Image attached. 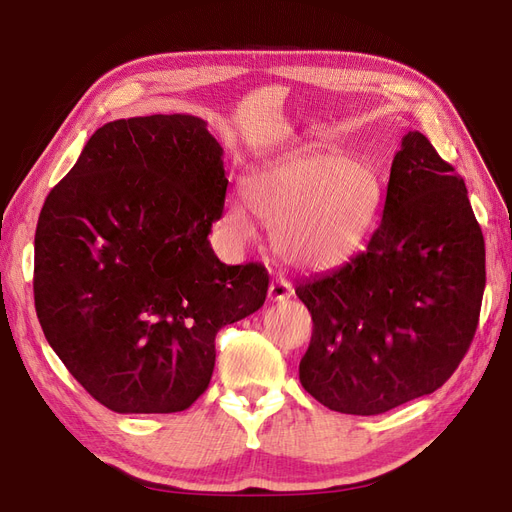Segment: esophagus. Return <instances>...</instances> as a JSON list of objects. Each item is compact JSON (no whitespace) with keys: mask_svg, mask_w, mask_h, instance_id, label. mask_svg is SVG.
I'll use <instances>...</instances> for the list:
<instances>
[{"mask_svg":"<svg viewBox=\"0 0 512 512\" xmlns=\"http://www.w3.org/2000/svg\"><path fill=\"white\" fill-rule=\"evenodd\" d=\"M292 297V286L286 279H273V284L268 288V299L270 301H286Z\"/></svg>","mask_w":512,"mask_h":512,"instance_id":"1","label":"esophagus"}]
</instances>
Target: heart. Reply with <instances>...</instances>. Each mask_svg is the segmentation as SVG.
Returning <instances> with one entry per match:
<instances>
[{
  "label": "heart",
  "instance_id": "b5f03b06",
  "mask_svg": "<svg viewBox=\"0 0 512 512\" xmlns=\"http://www.w3.org/2000/svg\"><path fill=\"white\" fill-rule=\"evenodd\" d=\"M244 200L270 228L275 253L286 264L328 270L352 259L378 217L383 182L376 167L339 151H303L250 173ZM242 202L224 213L235 242L253 239L255 228Z\"/></svg>",
  "mask_w": 512,
  "mask_h": 512
}]
</instances>
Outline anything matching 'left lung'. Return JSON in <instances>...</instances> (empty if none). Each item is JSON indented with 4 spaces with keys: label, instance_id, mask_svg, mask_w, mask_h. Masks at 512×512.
Wrapping results in <instances>:
<instances>
[{
    "label": "left lung",
    "instance_id": "left-lung-1",
    "mask_svg": "<svg viewBox=\"0 0 512 512\" xmlns=\"http://www.w3.org/2000/svg\"><path fill=\"white\" fill-rule=\"evenodd\" d=\"M484 264L464 180L427 136H402L367 248L295 288L314 323L299 363L303 389L352 416L433 394L475 336Z\"/></svg>",
    "mask_w": 512,
    "mask_h": 512
}]
</instances>
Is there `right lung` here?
I'll return each instance as SVG.
<instances>
[{
	"mask_svg": "<svg viewBox=\"0 0 512 512\" xmlns=\"http://www.w3.org/2000/svg\"><path fill=\"white\" fill-rule=\"evenodd\" d=\"M224 149L191 114L96 129L43 204L35 308L83 389L118 413L198 400L215 334L264 306L268 273L226 266L209 233L224 211Z\"/></svg>",
	"mask_w": 512,
	"mask_h": 512,
	"instance_id": "add662e5",
	"label": "right lung"
}]
</instances>
